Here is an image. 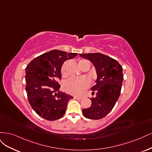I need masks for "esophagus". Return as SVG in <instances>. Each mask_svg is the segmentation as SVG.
<instances>
[{"instance_id": "esophagus-1", "label": "esophagus", "mask_w": 152, "mask_h": 152, "mask_svg": "<svg viewBox=\"0 0 152 152\" xmlns=\"http://www.w3.org/2000/svg\"><path fill=\"white\" fill-rule=\"evenodd\" d=\"M75 99H76V100H81L83 98L81 97V96H75L74 97Z\"/></svg>"}]
</instances>
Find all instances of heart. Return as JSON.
I'll return each instance as SVG.
<instances>
[{"mask_svg": "<svg viewBox=\"0 0 152 152\" xmlns=\"http://www.w3.org/2000/svg\"><path fill=\"white\" fill-rule=\"evenodd\" d=\"M86 61H87L85 59H80L78 61V64H79L80 67L82 66L83 64ZM68 64H69V62L66 61L64 62L61 67V72L63 77H66L67 76V67ZM89 85L90 81L87 77H72L64 83L63 88L68 94L74 95H79L88 87Z\"/></svg>", "mask_w": 152, "mask_h": 152, "instance_id": "b5f03b06", "label": "heart"}]
</instances>
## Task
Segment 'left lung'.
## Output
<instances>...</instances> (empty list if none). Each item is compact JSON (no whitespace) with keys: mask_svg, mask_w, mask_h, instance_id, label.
<instances>
[{"mask_svg":"<svg viewBox=\"0 0 152 152\" xmlns=\"http://www.w3.org/2000/svg\"><path fill=\"white\" fill-rule=\"evenodd\" d=\"M83 58L90 60L94 65L97 75L96 84L91 88V105L83 109L86 118L97 120L104 118L114 108L118 100L122 81V67L116 60L100 53H80Z\"/></svg>","mask_w":152,"mask_h":152,"instance_id":"obj_1","label":"left lung"}]
</instances>
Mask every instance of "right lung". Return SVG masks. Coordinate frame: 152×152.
<instances>
[{"mask_svg":"<svg viewBox=\"0 0 152 152\" xmlns=\"http://www.w3.org/2000/svg\"><path fill=\"white\" fill-rule=\"evenodd\" d=\"M76 53L53 50L34 58L26 66V90L32 109L48 121L61 119L65 114L67 103L73 97L58 92L64 62L74 58Z\"/></svg>","mask_w":152,"mask_h":152,"instance_id":"obj_1","label":"right lung"}]
</instances>
